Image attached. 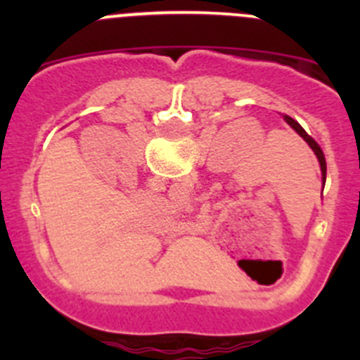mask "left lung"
I'll return each instance as SVG.
<instances>
[{"label": "left lung", "mask_w": 360, "mask_h": 360, "mask_svg": "<svg viewBox=\"0 0 360 360\" xmlns=\"http://www.w3.org/2000/svg\"><path fill=\"white\" fill-rule=\"evenodd\" d=\"M283 119H285V122H287L288 126H290V128L294 129V131L297 133V135L301 136V139H303V141L307 142L308 146H310L311 151L316 153V157H317V160H319V165H321V178H323V187H324V182H326V160H324L323 149H321V148H319V144H317V142L314 141V139H311V136L308 135V133L304 131L303 128H301V124L295 122V120L292 119V117L283 115Z\"/></svg>", "instance_id": "obj_1"}]
</instances>
